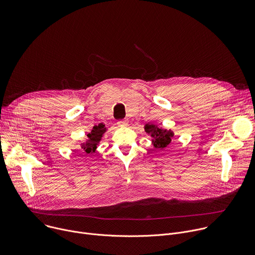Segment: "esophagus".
<instances>
[{
	"label": "esophagus",
	"mask_w": 255,
	"mask_h": 255,
	"mask_svg": "<svg viewBox=\"0 0 255 255\" xmlns=\"http://www.w3.org/2000/svg\"><path fill=\"white\" fill-rule=\"evenodd\" d=\"M117 124H118L119 126H121V127H125V126L128 125V122H127L126 120H120V121L117 122Z\"/></svg>",
	"instance_id": "obj_1"
}]
</instances>
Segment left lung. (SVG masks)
Returning <instances> with one entry per match:
<instances>
[{"label":"left lung","instance_id":"obj_1","mask_svg":"<svg viewBox=\"0 0 255 255\" xmlns=\"http://www.w3.org/2000/svg\"><path fill=\"white\" fill-rule=\"evenodd\" d=\"M144 131L151 137V144L156 149L163 150L171 143L174 133L171 129H166L154 123H147L144 126Z\"/></svg>","mask_w":255,"mask_h":255}]
</instances>
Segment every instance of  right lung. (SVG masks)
<instances>
[{"mask_svg": "<svg viewBox=\"0 0 255 255\" xmlns=\"http://www.w3.org/2000/svg\"><path fill=\"white\" fill-rule=\"evenodd\" d=\"M108 128L105 127V125L103 123L99 124V125H95L93 127V129L91 130V132L87 135V140L82 142L80 145L79 151H81L83 154L89 155V154H93L96 149L98 148L99 144L104 136V134L107 132Z\"/></svg>", "mask_w": 255, "mask_h": 255, "instance_id": "obj_1", "label": "right lung"}]
</instances>
